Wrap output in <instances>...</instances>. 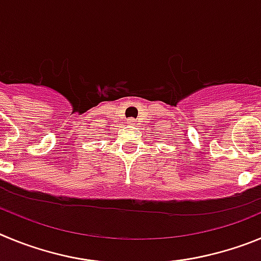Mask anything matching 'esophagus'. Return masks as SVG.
Listing matches in <instances>:
<instances>
[{"label": "esophagus", "instance_id": "1", "mask_svg": "<svg viewBox=\"0 0 261 261\" xmlns=\"http://www.w3.org/2000/svg\"><path fill=\"white\" fill-rule=\"evenodd\" d=\"M127 123H128V125H133V123H134V119L130 118V119H128V121H127Z\"/></svg>", "mask_w": 261, "mask_h": 261}]
</instances>
